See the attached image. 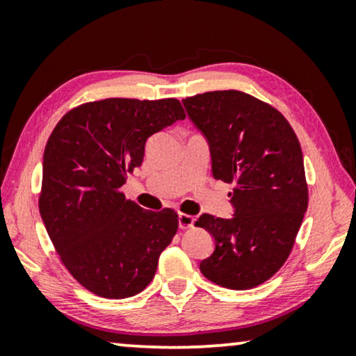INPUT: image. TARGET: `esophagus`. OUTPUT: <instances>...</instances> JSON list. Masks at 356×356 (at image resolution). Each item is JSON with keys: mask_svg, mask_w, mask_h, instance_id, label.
<instances>
[{"mask_svg": "<svg viewBox=\"0 0 356 356\" xmlns=\"http://www.w3.org/2000/svg\"><path fill=\"white\" fill-rule=\"evenodd\" d=\"M178 223L179 228H191L194 225V217L189 216V213H178Z\"/></svg>", "mask_w": 356, "mask_h": 356, "instance_id": "1", "label": "esophagus"}]
</instances>
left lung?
<instances>
[{
  "mask_svg": "<svg viewBox=\"0 0 356 356\" xmlns=\"http://www.w3.org/2000/svg\"><path fill=\"white\" fill-rule=\"evenodd\" d=\"M183 105L209 140L213 178L233 184V218L202 213L194 223L216 240L199 267L225 289H254L289 259L308 209L300 140L279 110L241 90L206 92Z\"/></svg>",
  "mask_w": 356,
  "mask_h": 356,
  "instance_id": "left-lung-1",
  "label": "left lung"
}]
</instances>
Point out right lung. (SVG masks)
<instances>
[{
    "label": "right lung",
    "mask_w": 356,
    "mask_h": 356,
    "mask_svg": "<svg viewBox=\"0 0 356 356\" xmlns=\"http://www.w3.org/2000/svg\"><path fill=\"white\" fill-rule=\"evenodd\" d=\"M184 116L177 99L95 100L67 111L48 138L42 220L60 261L97 296L143 291L177 235L173 209L145 211L121 186L143 163L147 138Z\"/></svg>",
    "instance_id": "add662e5"
}]
</instances>
